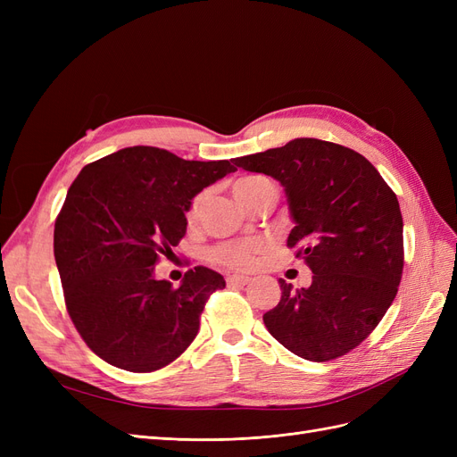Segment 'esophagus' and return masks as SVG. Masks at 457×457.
<instances>
[{"label": "esophagus", "mask_w": 457, "mask_h": 457, "mask_svg": "<svg viewBox=\"0 0 457 457\" xmlns=\"http://www.w3.org/2000/svg\"><path fill=\"white\" fill-rule=\"evenodd\" d=\"M250 282V276H242V274H230L227 276V284L228 286H245Z\"/></svg>", "instance_id": "1"}]
</instances>
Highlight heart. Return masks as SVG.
<instances>
[{"instance_id":"b5f03b06","label":"heart","mask_w":457,"mask_h":457,"mask_svg":"<svg viewBox=\"0 0 457 457\" xmlns=\"http://www.w3.org/2000/svg\"><path fill=\"white\" fill-rule=\"evenodd\" d=\"M274 188V185L269 181L267 177L262 175H247L238 179L234 183V196L240 204L247 202L250 198H253L255 195H259L261 190L265 188ZM205 202V192L198 195L195 200H192L190 207H188V217L196 219L202 205ZM262 250H267V242L265 240H245V242H227V244H219L215 245L213 250L210 252V259L213 262H219V265L228 267V269H237V270H244L250 269L255 261V255L261 253Z\"/></svg>"}]
</instances>
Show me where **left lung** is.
<instances>
[{"label": "left lung", "instance_id": "obj_1", "mask_svg": "<svg viewBox=\"0 0 457 457\" xmlns=\"http://www.w3.org/2000/svg\"><path fill=\"white\" fill-rule=\"evenodd\" d=\"M234 163L284 187L295 223L287 245L312 270L309 287L278 280V305L262 314L270 336L312 362L353 351L381 322L403 278L396 195L362 154L320 139H294Z\"/></svg>", "mask_w": 457, "mask_h": 457}]
</instances>
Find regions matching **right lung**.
<instances>
[{
	"instance_id": "1",
	"label": "right lung",
	"mask_w": 457,
	"mask_h": 457,
	"mask_svg": "<svg viewBox=\"0 0 457 457\" xmlns=\"http://www.w3.org/2000/svg\"><path fill=\"white\" fill-rule=\"evenodd\" d=\"M230 162L129 146L86 165L68 188L54 220V261L68 314L104 362L154 371L195 341L205 301L225 278L195 267L173 287L154 278V265L185 237L192 198L237 171Z\"/></svg>"
}]
</instances>
